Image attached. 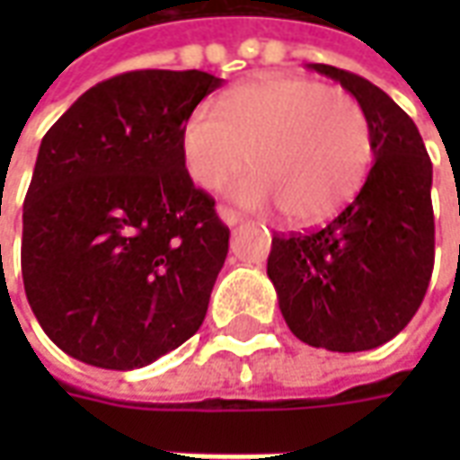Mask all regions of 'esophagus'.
Wrapping results in <instances>:
<instances>
[{"mask_svg": "<svg viewBox=\"0 0 460 460\" xmlns=\"http://www.w3.org/2000/svg\"><path fill=\"white\" fill-rule=\"evenodd\" d=\"M217 214H219V219L224 221L226 226H236V224H239V221L243 219V217H241L239 211L231 209V207H224V204H221L219 209H217Z\"/></svg>", "mask_w": 460, "mask_h": 460, "instance_id": "esophagus-1", "label": "esophagus"}]
</instances>
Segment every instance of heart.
Instances as JSON below:
<instances>
[{"label": "heart", "mask_w": 460, "mask_h": 460, "mask_svg": "<svg viewBox=\"0 0 460 460\" xmlns=\"http://www.w3.org/2000/svg\"><path fill=\"white\" fill-rule=\"evenodd\" d=\"M184 172L217 190L251 162L234 184L249 207L279 204L283 219L310 226L332 219L362 187L372 162L365 111L340 88L310 78L266 75L231 88L219 111L191 108L180 132Z\"/></svg>", "instance_id": "b5f03b06"}]
</instances>
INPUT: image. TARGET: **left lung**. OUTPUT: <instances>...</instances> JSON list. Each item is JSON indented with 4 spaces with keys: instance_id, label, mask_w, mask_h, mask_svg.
Returning a JSON list of instances; mask_svg holds the SVG:
<instances>
[{
    "instance_id": "obj_1",
    "label": "left lung",
    "mask_w": 460,
    "mask_h": 460,
    "mask_svg": "<svg viewBox=\"0 0 460 460\" xmlns=\"http://www.w3.org/2000/svg\"><path fill=\"white\" fill-rule=\"evenodd\" d=\"M365 111L375 164L323 229L273 236L269 279L290 332L330 352L375 349L414 318L434 270L431 160L414 120L362 75L328 64Z\"/></svg>"
}]
</instances>
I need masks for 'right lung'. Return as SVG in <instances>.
<instances>
[{"instance_id": "1", "label": "right lung", "mask_w": 460, "mask_h": 460, "mask_svg": "<svg viewBox=\"0 0 460 460\" xmlns=\"http://www.w3.org/2000/svg\"><path fill=\"white\" fill-rule=\"evenodd\" d=\"M221 78L130 71L46 132L24 199L26 300L56 347L137 369L199 330L229 226L184 172L181 122Z\"/></svg>"}]
</instances>
